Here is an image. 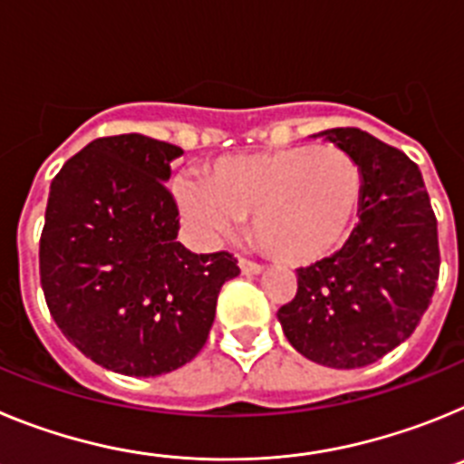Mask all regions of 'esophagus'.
Listing matches in <instances>:
<instances>
[{
	"instance_id": "obj_1",
	"label": "esophagus",
	"mask_w": 464,
	"mask_h": 464,
	"mask_svg": "<svg viewBox=\"0 0 464 464\" xmlns=\"http://www.w3.org/2000/svg\"><path fill=\"white\" fill-rule=\"evenodd\" d=\"M239 269H241V274H246V276H257V274H262V269H265V267H262V265H257V262L241 257Z\"/></svg>"
}]
</instances>
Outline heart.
Masks as SVG:
<instances>
[{
    "label": "heart",
    "mask_w": 464,
    "mask_h": 464,
    "mask_svg": "<svg viewBox=\"0 0 464 464\" xmlns=\"http://www.w3.org/2000/svg\"><path fill=\"white\" fill-rule=\"evenodd\" d=\"M176 202L192 227L220 239L253 216V241L285 267H311L337 256L364 197L358 160L339 146L297 143L227 155L204 169V181L179 179Z\"/></svg>",
    "instance_id": "obj_1"
}]
</instances>
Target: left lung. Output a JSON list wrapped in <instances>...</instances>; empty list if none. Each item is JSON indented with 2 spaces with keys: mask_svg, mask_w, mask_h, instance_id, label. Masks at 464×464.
<instances>
[{
  "mask_svg": "<svg viewBox=\"0 0 464 464\" xmlns=\"http://www.w3.org/2000/svg\"><path fill=\"white\" fill-rule=\"evenodd\" d=\"M314 137L358 160L362 208L337 256L297 269V295L276 315L306 360L355 370L400 346L423 318L440 276L437 218L420 169L401 150L358 127Z\"/></svg>",
  "mask_w": 464,
  "mask_h": 464,
  "instance_id": "1",
  "label": "left lung"
}]
</instances>
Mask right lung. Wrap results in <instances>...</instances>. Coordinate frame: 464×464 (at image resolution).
Here are the masks:
<instances>
[{"label": "right lung", "mask_w": 464, "mask_h": 464, "mask_svg": "<svg viewBox=\"0 0 464 464\" xmlns=\"http://www.w3.org/2000/svg\"><path fill=\"white\" fill-rule=\"evenodd\" d=\"M183 150L130 132L94 139L53 179L39 272L53 321L85 358L160 376L207 343L229 253H190L165 188Z\"/></svg>", "instance_id": "right-lung-1"}]
</instances>
